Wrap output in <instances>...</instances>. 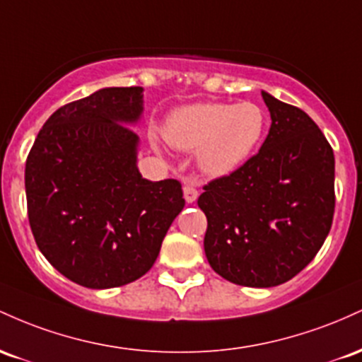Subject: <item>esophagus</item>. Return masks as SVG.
<instances>
[{"instance_id": "1", "label": "esophagus", "mask_w": 362, "mask_h": 362, "mask_svg": "<svg viewBox=\"0 0 362 362\" xmlns=\"http://www.w3.org/2000/svg\"><path fill=\"white\" fill-rule=\"evenodd\" d=\"M182 193H185L186 203H194V202H197L198 189H197V186L193 185V182H186V185L182 186Z\"/></svg>"}]
</instances>
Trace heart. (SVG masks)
Returning <instances> with one entry per match:
<instances>
[{
	"mask_svg": "<svg viewBox=\"0 0 362 362\" xmlns=\"http://www.w3.org/2000/svg\"><path fill=\"white\" fill-rule=\"evenodd\" d=\"M265 129L267 115L255 103H193L169 112L162 135L173 148L194 152L202 176L218 180L253 157Z\"/></svg>",
	"mask_w": 362,
	"mask_h": 362,
	"instance_id": "1",
	"label": "heart"
}]
</instances>
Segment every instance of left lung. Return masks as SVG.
I'll return each mask as SVG.
<instances>
[{"instance_id":"left-lung-1","label":"left lung","mask_w":362,"mask_h":362,"mask_svg":"<svg viewBox=\"0 0 362 362\" xmlns=\"http://www.w3.org/2000/svg\"><path fill=\"white\" fill-rule=\"evenodd\" d=\"M270 129L257 156L205 186V255L238 286L274 287L298 275L323 246L335 209V157L306 112L269 92Z\"/></svg>"}]
</instances>
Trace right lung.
<instances>
[{
    "mask_svg": "<svg viewBox=\"0 0 362 362\" xmlns=\"http://www.w3.org/2000/svg\"><path fill=\"white\" fill-rule=\"evenodd\" d=\"M141 87H105L52 112L25 164L28 222L40 253L75 284L111 289L152 269L185 206L180 181L136 168Z\"/></svg>",
    "mask_w": 362,
    "mask_h": 362,
    "instance_id": "right-lung-1",
    "label": "right lung"
}]
</instances>
